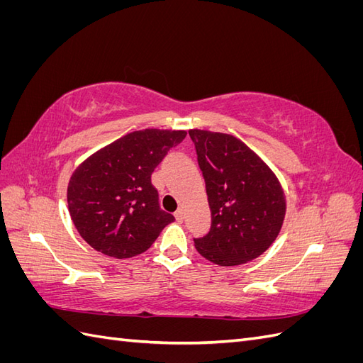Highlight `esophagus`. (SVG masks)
<instances>
[{
	"label": "esophagus",
	"instance_id": "obj_1",
	"mask_svg": "<svg viewBox=\"0 0 363 363\" xmlns=\"http://www.w3.org/2000/svg\"><path fill=\"white\" fill-rule=\"evenodd\" d=\"M174 216H175V219H177L179 223H183V219H184V212H183V208H179V211L174 213Z\"/></svg>",
	"mask_w": 363,
	"mask_h": 363
}]
</instances>
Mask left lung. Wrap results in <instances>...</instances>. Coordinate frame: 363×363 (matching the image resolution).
<instances>
[{"instance_id":"8db88e82","label":"left lung","mask_w":363,"mask_h":363,"mask_svg":"<svg viewBox=\"0 0 363 363\" xmlns=\"http://www.w3.org/2000/svg\"><path fill=\"white\" fill-rule=\"evenodd\" d=\"M189 136L212 212L211 232L194 239L196 251L219 267L259 257L279 236L286 213L277 175L232 135L192 128Z\"/></svg>"}]
</instances>
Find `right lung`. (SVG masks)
Instances as JSON below:
<instances>
[{"label":"right lung","mask_w":363,"mask_h":363,"mask_svg":"<svg viewBox=\"0 0 363 363\" xmlns=\"http://www.w3.org/2000/svg\"><path fill=\"white\" fill-rule=\"evenodd\" d=\"M184 138V130L133 131L77 167L68 183V208L77 232L94 250L116 259L138 256L174 221L159 206L151 174Z\"/></svg>","instance_id":"right-lung-1"}]
</instances>
